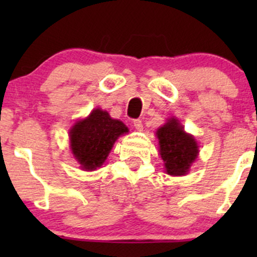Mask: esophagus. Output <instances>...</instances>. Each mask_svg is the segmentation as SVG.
Returning a JSON list of instances; mask_svg holds the SVG:
<instances>
[{
    "label": "esophagus",
    "instance_id": "esophagus-1",
    "mask_svg": "<svg viewBox=\"0 0 257 257\" xmlns=\"http://www.w3.org/2000/svg\"><path fill=\"white\" fill-rule=\"evenodd\" d=\"M133 124H134V128L137 129V131H143V120L141 119H134L133 120Z\"/></svg>",
    "mask_w": 257,
    "mask_h": 257
}]
</instances>
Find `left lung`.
<instances>
[{"label": "left lung", "instance_id": "8db88e82", "mask_svg": "<svg viewBox=\"0 0 257 257\" xmlns=\"http://www.w3.org/2000/svg\"><path fill=\"white\" fill-rule=\"evenodd\" d=\"M156 134L166 173L172 176L186 175L199 152L193 135L187 134L176 118L168 119Z\"/></svg>", "mask_w": 257, "mask_h": 257}]
</instances>
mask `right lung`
Listing matches in <instances>:
<instances>
[{"mask_svg":"<svg viewBox=\"0 0 257 257\" xmlns=\"http://www.w3.org/2000/svg\"><path fill=\"white\" fill-rule=\"evenodd\" d=\"M128 128L108 112L95 108L70 129V147L82 170H95L105 163L112 146Z\"/></svg>","mask_w":257,"mask_h":257,"instance_id":"1","label":"right lung"}]
</instances>
